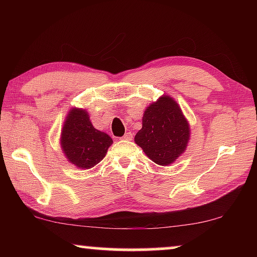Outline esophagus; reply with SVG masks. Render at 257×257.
<instances>
[{
	"label": "esophagus",
	"instance_id": "1",
	"mask_svg": "<svg viewBox=\"0 0 257 257\" xmlns=\"http://www.w3.org/2000/svg\"><path fill=\"white\" fill-rule=\"evenodd\" d=\"M133 138V134L132 133H127V134H124V136L121 138V139H123V141H130V139Z\"/></svg>",
	"mask_w": 257,
	"mask_h": 257
}]
</instances>
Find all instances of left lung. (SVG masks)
Here are the masks:
<instances>
[{"instance_id":"obj_1","label":"left lung","mask_w":257,"mask_h":257,"mask_svg":"<svg viewBox=\"0 0 257 257\" xmlns=\"http://www.w3.org/2000/svg\"><path fill=\"white\" fill-rule=\"evenodd\" d=\"M190 136L188 121L178 103L163 95L150 104L143 115V127L135 142L144 153L159 165L175 162L186 151Z\"/></svg>"}]
</instances>
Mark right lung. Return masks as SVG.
Returning a JSON list of instances; mask_svg holds the SVG:
<instances>
[{
	"label": "right lung",
	"mask_w": 257,
	"mask_h": 257,
	"mask_svg": "<svg viewBox=\"0 0 257 257\" xmlns=\"http://www.w3.org/2000/svg\"><path fill=\"white\" fill-rule=\"evenodd\" d=\"M60 142L69 162L79 169H90L101 162L113 143L107 134L93 127L86 110L76 107L68 113Z\"/></svg>",
	"instance_id": "obj_1"
}]
</instances>
